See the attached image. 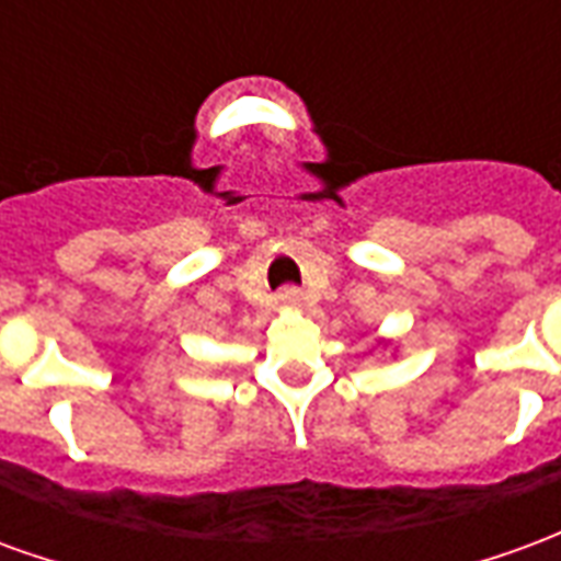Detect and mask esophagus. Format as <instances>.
Instances as JSON below:
<instances>
[{
    "instance_id": "obj_1",
    "label": "esophagus",
    "mask_w": 561,
    "mask_h": 561,
    "mask_svg": "<svg viewBox=\"0 0 561 561\" xmlns=\"http://www.w3.org/2000/svg\"><path fill=\"white\" fill-rule=\"evenodd\" d=\"M300 300H304V294L297 291V288H285V291L279 294L282 306H300Z\"/></svg>"
}]
</instances>
